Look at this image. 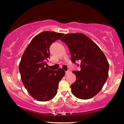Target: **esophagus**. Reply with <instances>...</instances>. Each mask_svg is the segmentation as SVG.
<instances>
[{
    "label": "esophagus",
    "instance_id": "1",
    "mask_svg": "<svg viewBox=\"0 0 124 124\" xmlns=\"http://www.w3.org/2000/svg\"><path fill=\"white\" fill-rule=\"evenodd\" d=\"M70 73V70H67L66 72V75H68V74Z\"/></svg>",
    "mask_w": 124,
    "mask_h": 124
}]
</instances>
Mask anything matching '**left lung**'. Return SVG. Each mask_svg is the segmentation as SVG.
Segmentation results:
<instances>
[{"label": "left lung", "instance_id": "left-lung-1", "mask_svg": "<svg viewBox=\"0 0 124 124\" xmlns=\"http://www.w3.org/2000/svg\"><path fill=\"white\" fill-rule=\"evenodd\" d=\"M61 40L68 45L72 62H80V70L73 72L76 80L70 86L72 94L80 99L93 97L108 76L109 64L104 54L90 38L80 32L67 34Z\"/></svg>", "mask_w": 124, "mask_h": 124}]
</instances>
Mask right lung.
Here are the masks:
<instances>
[{"label":"right lung","instance_id":"obj_1","mask_svg":"<svg viewBox=\"0 0 124 124\" xmlns=\"http://www.w3.org/2000/svg\"><path fill=\"white\" fill-rule=\"evenodd\" d=\"M63 33L44 31L32 39L21 57L19 71L23 83L28 93L39 101L52 99L57 93L59 82L65 76L61 68H48L46 61L50 56L49 46Z\"/></svg>","mask_w":124,"mask_h":124}]
</instances>
